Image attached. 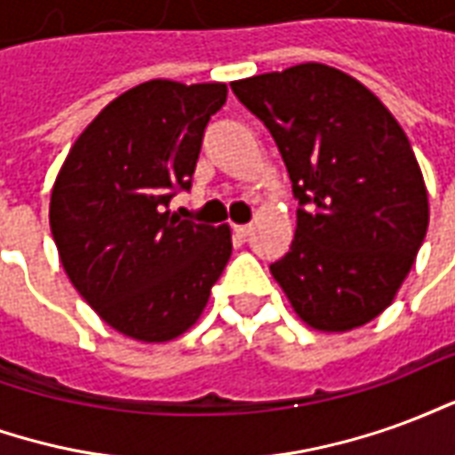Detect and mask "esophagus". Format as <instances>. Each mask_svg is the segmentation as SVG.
<instances>
[{
    "instance_id": "1",
    "label": "esophagus",
    "mask_w": 455,
    "mask_h": 455,
    "mask_svg": "<svg viewBox=\"0 0 455 455\" xmlns=\"http://www.w3.org/2000/svg\"><path fill=\"white\" fill-rule=\"evenodd\" d=\"M234 231H236L238 238H248L253 228H251V224H238V227H234Z\"/></svg>"
}]
</instances>
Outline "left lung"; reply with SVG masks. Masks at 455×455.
Masks as SVG:
<instances>
[{
	"instance_id": "1",
	"label": "left lung",
	"mask_w": 455,
	"mask_h": 455,
	"mask_svg": "<svg viewBox=\"0 0 455 455\" xmlns=\"http://www.w3.org/2000/svg\"><path fill=\"white\" fill-rule=\"evenodd\" d=\"M231 90L275 139L299 202L292 246L270 273L319 331L368 324L390 307L429 227L410 139L365 84L329 65Z\"/></svg>"
}]
</instances>
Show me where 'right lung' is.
<instances>
[{
	"label": "right lung",
	"instance_id": "add662e5",
	"mask_svg": "<svg viewBox=\"0 0 455 455\" xmlns=\"http://www.w3.org/2000/svg\"><path fill=\"white\" fill-rule=\"evenodd\" d=\"M227 84L150 80L97 114L51 195L65 273L104 322L136 341L185 334L231 256L228 227L170 214L192 188L209 119Z\"/></svg>",
	"mask_w": 455,
	"mask_h": 455
}]
</instances>
